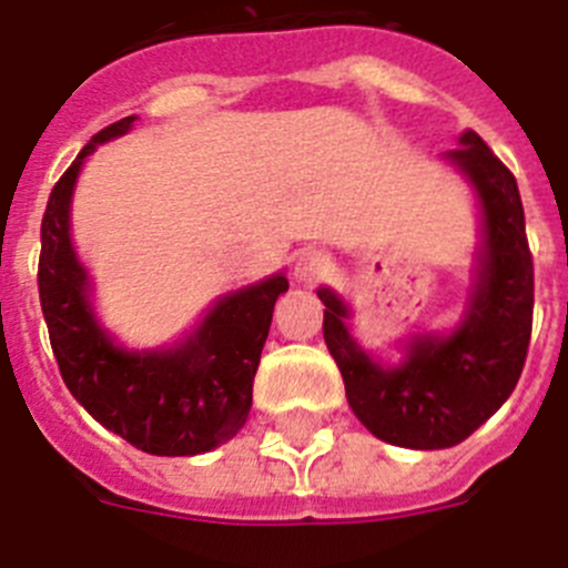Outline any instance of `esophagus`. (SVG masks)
Returning a JSON list of instances; mask_svg holds the SVG:
<instances>
[{
  "mask_svg": "<svg viewBox=\"0 0 568 568\" xmlns=\"http://www.w3.org/2000/svg\"><path fill=\"white\" fill-rule=\"evenodd\" d=\"M328 271H332V262H328L326 254H321V251H306L297 260V265H294V280L303 285H317L326 280Z\"/></svg>",
  "mask_w": 568,
  "mask_h": 568,
  "instance_id": "esophagus-1",
  "label": "esophagus"
}]
</instances>
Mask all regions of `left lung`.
<instances>
[{"mask_svg": "<svg viewBox=\"0 0 568 568\" xmlns=\"http://www.w3.org/2000/svg\"><path fill=\"white\" fill-rule=\"evenodd\" d=\"M445 155L483 204L485 242L465 321L450 335H416L398 366H381L352 341L349 308L321 288L323 337L349 407L381 442L413 450L454 447L483 427L517 387L535 312V262L517 179L476 132Z\"/></svg>", "mask_w": 568, "mask_h": 568, "instance_id": "obj_1", "label": "left lung"}]
</instances>
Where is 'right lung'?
<instances>
[{"mask_svg":"<svg viewBox=\"0 0 568 568\" xmlns=\"http://www.w3.org/2000/svg\"><path fill=\"white\" fill-rule=\"evenodd\" d=\"M132 121L135 114L100 130L51 190L40 231V306L65 387L106 430L152 456L207 454L236 436L251 413L271 314L288 280L274 274L225 294L175 349L126 352L112 343L89 306L69 207L85 155L130 132Z\"/></svg>","mask_w":568,"mask_h":568,"instance_id":"obj_1","label":"right lung"}]
</instances>
